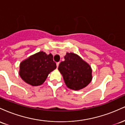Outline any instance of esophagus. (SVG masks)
<instances>
[{
	"mask_svg": "<svg viewBox=\"0 0 125 125\" xmlns=\"http://www.w3.org/2000/svg\"><path fill=\"white\" fill-rule=\"evenodd\" d=\"M59 63H60V62H58L56 63V66H57V67H58L59 65Z\"/></svg>",
	"mask_w": 125,
	"mask_h": 125,
	"instance_id": "1",
	"label": "esophagus"
}]
</instances>
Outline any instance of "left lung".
<instances>
[{
	"label": "left lung",
	"instance_id": "left-lung-1",
	"mask_svg": "<svg viewBox=\"0 0 125 125\" xmlns=\"http://www.w3.org/2000/svg\"><path fill=\"white\" fill-rule=\"evenodd\" d=\"M58 69L67 86L72 90H80L86 87L92 79L91 67L73 53H67Z\"/></svg>",
	"mask_w": 125,
	"mask_h": 125
}]
</instances>
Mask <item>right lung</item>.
I'll return each instance as SVG.
<instances>
[{"label":"right lung","mask_w":125,"mask_h":125,"mask_svg":"<svg viewBox=\"0 0 125 125\" xmlns=\"http://www.w3.org/2000/svg\"><path fill=\"white\" fill-rule=\"evenodd\" d=\"M56 68L52 54L39 52L21 63L19 75L27 83L35 86L41 85Z\"/></svg>","instance_id":"right-lung-1"}]
</instances>
